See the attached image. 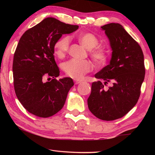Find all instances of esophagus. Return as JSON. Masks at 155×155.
Wrapping results in <instances>:
<instances>
[{
	"instance_id": "1",
	"label": "esophagus",
	"mask_w": 155,
	"mask_h": 155,
	"mask_svg": "<svg viewBox=\"0 0 155 155\" xmlns=\"http://www.w3.org/2000/svg\"><path fill=\"white\" fill-rule=\"evenodd\" d=\"M74 83L76 84V85H77V84H79L82 82V81L79 80V79H74Z\"/></svg>"
}]
</instances>
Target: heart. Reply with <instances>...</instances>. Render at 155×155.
Listing matches in <instances>:
<instances>
[{
    "instance_id": "heart-1",
    "label": "heart",
    "mask_w": 155,
    "mask_h": 155,
    "mask_svg": "<svg viewBox=\"0 0 155 155\" xmlns=\"http://www.w3.org/2000/svg\"><path fill=\"white\" fill-rule=\"evenodd\" d=\"M78 40L85 48L90 50V55L96 64L102 65L105 63L107 57L106 50L101 47L95 48L98 43V40L94 34L91 33H81L78 35ZM70 42V39L68 36L62 37L56 41L54 44V52L57 57L62 58L65 55L69 49ZM61 68L68 77L77 79L81 78L85 74L91 72L93 69V64L89 60L72 59L64 62L61 65Z\"/></svg>"
}]
</instances>
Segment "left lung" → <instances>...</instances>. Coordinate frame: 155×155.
Segmentation results:
<instances>
[{"mask_svg":"<svg viewBox=\"0 0 155 155\" xmlns=\"http://www.w3.org/2000/svg\"><path fill=\"white\" fill-rule=\"evenodd\" d=\"M101 29L109 39L111 58L95 74L98 81L92 83L87 104L96 117L111 121L124 116L137 103L145 77L144 59L140 46L121 25L110 23ZM109 82L113 84L107 90L104 85Z\"/></svg>","mask_w":155,"mask_h":155,"instance_id":"8db88e82","label":"left lung"}]
</instances>
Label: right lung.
<instances>
[{
	"label": "right lung",
	"instance_id": "right-lung-1",
	"mask_svg": "<svg viewBox=\"0 0 155 155\" xmlns=\"http://www.w3.org/2000/svg\"><path fill=\"white\" fill-rule=\"evenodd\" d=\"M78 28L77 25L47 18L20 39L13 61L14 90L20 103L31 114L48 117L64 107L74 82L70 77L55 78L60 71L53 55L54 44L62 35ZM46 76L54 78L44 82Z\"/></svg>",
	"mask_w": 155,
	"mask_h": 155
}]
</instances>
